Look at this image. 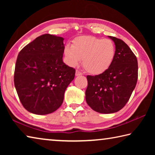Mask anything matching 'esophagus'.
Here are the masks:
<instances>
[{"mask_svg":"<svg viewBox=\"0 0 155 155\" xmlns=\"http://www.w3.org/2000/svg\"><path fill=\"white\" fill-rule=\"evenodd\" d=\"M75 74H76V76H80V75H82L83 74V73L81 72H80L79 70H76V73H75Z\"/></svg>","mask_w":155,"mask_h":155,"instance_id":"esophagus-1","label":"esophagus"}]
</instances>
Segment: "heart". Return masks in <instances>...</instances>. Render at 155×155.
Segmentation results:
<instances>
[{"label": "heart", "mask_w": 155, "mask_h": 155, "mask_svg": "<svg viewBox=\"0 0 155 155\" xmlns=\"http://www.w3.org/2000/svg\"><path fill=\"white\" fill-rule=\"evenodd\" d=\"M64 54L70 65L74 66L83 59L84 69L91 74H101L109 69L114 61L116 48L109 39L81 36L67 45Z\"/></svg>", "instance_id": "obj_1"}]
</instances>
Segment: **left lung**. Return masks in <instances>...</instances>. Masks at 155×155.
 <instances>
[{"label":"left lung","mask_w":155,"mask_h":155,"mask_svg":"<svg viewBox=\"0 0 155 155\" xmlns=\"http://www.w3.org/2000/svg\"><path fill=\"white\" fill-rule=\"evenodd\" d=\"M114 41L116 54L111 66L101 74L87 75L86 102L94 111L112 114L127 103L138 77L137 57L124 41L109 36Z\"/></svg>","instance_id":"1"}]
</instances>
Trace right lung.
<instances>
[{
    "label": "right lung",
    "mask_w": 155,
    "mask_h": 155,
    "mask_svg": "<svg viewBox=\"0 0 155 155\" xmlns=\"http://www.w3.org/2000/svg\"><path fill=\"white\" fill-rule=\"evenodd\" d=\"M64 39L44 34L25 46L18 55L14 85L23 107L32 114L56 111L65 91L75 76V69L63 61Z\"/></svg>",
    "instance_id": "obj_1"
}]
</instances>
